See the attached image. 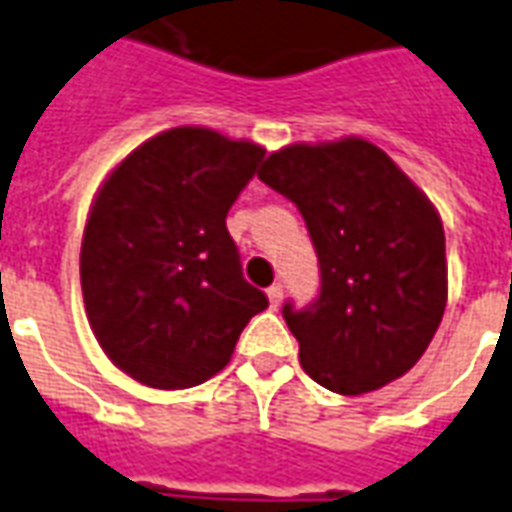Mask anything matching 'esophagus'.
<instances>
[{"label": "esophagus", "mask_w": 512, "mask_h": 512, "mask_svg": "<svg viewBox=\"0 0 512 512\" xmlns=\"http://www.w3.org/2000/svg\"><path fill=\"white\" fill-rule=\"evenodd\" d=\"M266 297H269L271 308H280V302H283V285L280 283L271 285L269 291H266Z\"/></svg>", "instance_id": "esophagus-1"}]
</instances>
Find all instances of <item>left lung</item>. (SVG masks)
I'll list each match as a JSON object with an SVG mask.
<instances>
[{"label":"left lung","mask_w":512,"mask_h":512,"mask_svg":"<svg viewBox=\"0 0 512 512\" xmlns=\"http://www.w3.org/2000/svg\"><path fill=\"white\" fill-rule=\"evenodd\" d=\"M257 176L297 204L319 257V300L283 308L302 370L339 395L409 373L448 300L446 232L429 196L361 137L285 145Z\"/></svg>","instance_id":"left-lung-1"}]
</instances>
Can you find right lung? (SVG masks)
<instances>
[{
    "mask_svg": "<svg viewBox=\"0 0 512 512\" xmlns=\"http://www.w3.org/2000/svg\"><path fill=\"white\" fill-rule=\"evenodd\" d=\"M266 148L204 125L145 139L97 190L81 288L97 344L134 381L187 389L221 373L269 300L241 274L227 212Z\"/></svg>",
    "mask_w": 512,
    "mask_h": 512,
    "instance_id": "add662e5",
    "label": "right lung"
}]
</instances>
